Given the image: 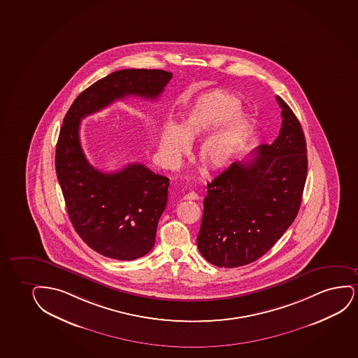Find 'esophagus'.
<instances>
[{
  "mask_svg": "<svg viewBox=\"0 0 358 358\" xmlns=\"http://www.w3.org/2000/svg\"><path fill=\"white\" fill-rule=\"evenodd\" d=\"M184 199H199V195L192 191V192L186 194V195L184 196Z\"/></svg>",
  "mask_w": 358,
  "mask_h": 358,
  "instance_id": "1",
  "label": "esophagus"
}]
</instances>
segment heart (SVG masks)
<instances>
[{
	"label": "heart",
	"instance_id": "1",
	"mask_svg": "<svg viewBox=\"0 0 358 358\" xmlns=\"http://www.w3.org/2000/svg\"><path fill=\"white\" fill-rule=\"evenodd\" d=\"M240 109V100L227 93H212L199 98L182 115L178 127L168 126L163 131V162L169 168L178 167L189 151V144L215 127L199 141L196 156L209 169L225 167L248 138L250 126L245 116L237 113Z\"/></svg>",
	"mask_w": 358,
	"mask_h": 358
}]
</instances>
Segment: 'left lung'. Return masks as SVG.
Here are the masks:
<instances>
[{"mask_svg":"<svg viewBox=\"0 0 358 358\" xmlns=\"http://www.w3.org/2000/svg\"><path fill=\"white\" fill-rule=\"evenodd\" d=\"M282 127L248 162H235L208 182L197 247L208 263L238 267L263 257L298 214L308 174L303 128L282 98Z\"/></svg>","mask_w":358,"mask_h":358,"instance_id":"8db88e82","label":"left lung"}]
</instances>
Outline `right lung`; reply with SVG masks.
<instances>
[{
	"label": "right lung",
	"mask_w": 358,
	"mask_h": 358,
	"mask_svg": "<svg viewBox=\"0 0 358 358\" xmlns=\"http://www.w3.org/2000/svg\"><path fill=\"white\" fill-rule=\"evenodd\" d=\"M172 76L156 69L115 71L82 92L64 117L55 171L69 217L82 241L108 258L134 260L152 249L169 179L141 163L113 173L95 169L82 150L80 123L126 96L156 99Z\"/></svg>",
	"instance_id": "obj_1"
}]
</instances>
